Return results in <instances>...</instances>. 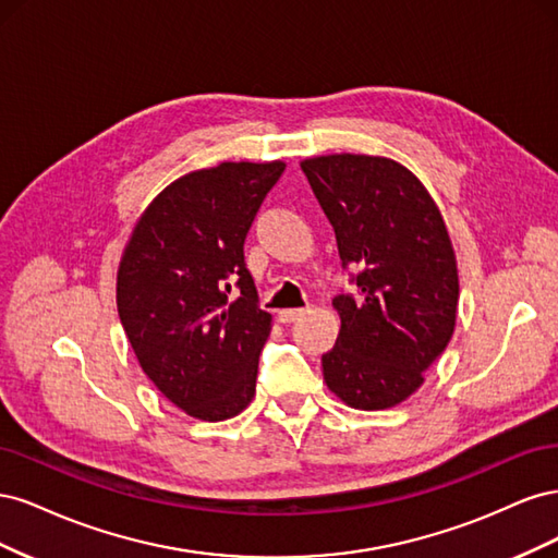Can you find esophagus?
I'll use <instances>...</instances> for the list:
<instances>
[{"mask_svg": "<svg viewBox=\"0 0 558 558\" xmlns=\"http://www.w3.org/2000/svg\"><path fill=\"white\" fill-rule=\"evenodd\" d=\"M305 314H307V310H281V312L277 314V318L281 320V324H293V320L302 318Z\"/></svg>", "mask_w": 558, "mask_h": 558, "instance_id": "obj_1", "label": "esophagus"}]
</instances>
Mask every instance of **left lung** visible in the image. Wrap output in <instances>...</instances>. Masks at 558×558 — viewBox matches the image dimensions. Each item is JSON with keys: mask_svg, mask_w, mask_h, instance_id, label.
I'll return each instance as SVG.
<instances>
[{"mask_svg": "<svg viewBox=\"0 0 558 558\" xmlns=\"http://www.w3.org/2000/svg\"><path fill=\"white\" fill-rule=\"evenodd\" d=\"M335 230L356 293L332 300L342 328L324 353V379L353 410H386L424 384L447 349L459 269L445 218L408 167L381 156L332 154L300 162Z\"/></svg>", "mask_w": 558, "mask_h": 558, "instance_id": "8db88e82", "label": "left lung"}]
</instances>
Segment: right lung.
<instances>
[{"instance_id": "right-lung-1", "label": "right lung", "mask_w": 558, "mask_h": 558, "mask_svg": "<svg viewBox=\"0 0 558 558\" xmlns=\"http://www.w3.org/2000/svg\"><path fill=\"white\" fill-rule=\"evenodd\" d=\"M286 162H221L172 181L125 244L116 305L146 377L202 421L238 416L256 393L272 314L244 240Z\"/></svg>"}]
</instances>
